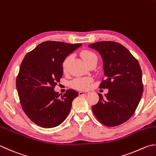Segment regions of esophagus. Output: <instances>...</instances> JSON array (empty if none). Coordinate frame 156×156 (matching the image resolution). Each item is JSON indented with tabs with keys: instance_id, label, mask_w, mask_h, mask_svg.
Wrapping results in <instances>:
<instances>
[{
	"instance_id": "1",
	"label": "esophagus",
	"mask_w": 156,
	"mask_h": 156,
	"mask_svg": "<svg viewBox=\"0 0 156 156\" xmlns=\"http://www.w3.org/2000/svg\"><path fill=\"white\" fill-rule=\"evenodd\" d=\"M89 92H83V91H80V92H79V96H82V95H86L88 94Z\"/></svg>"
}]
</instances>
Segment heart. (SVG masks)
<instances>
[{
	"mask_svg": "<svg viewBox=\"0 0 156 156\" xmlns=\"http://www.w3.org/2000/svg\"><path fill=\"white\" fill-rule=\"evenodd\" d=\"M81 55L83 58L85 62L87 64V66H89L90 64H92L94 62L98 61V57L94 53L90 50H83L81 53ZM72 56L70 55H67L64 58L62 64V69L64 73H67L69 69V64L71 60ZM92 81V78L90 77H79L76 78L70 82V86L75 89L85 90H87L90 87V84Z\"/></svg>",
	"mask_w": 156,
	"mask_h": 156,
	"instance_id": "heart-1",
	"label": "heart"
}]
</instances>
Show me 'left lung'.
Returning <instances> with one entry per match:
<instances>
[{
  "instance_id": "obj_1",
  "label": "left lung",
  "mask_w": 156,
  "mask_h": 156,
  "mask_svg": "<svg viewBox=\"0 0 156 156\" xmlns=\"http://www.w3.org/2000/svg\"><path fill=\"white\" fill-rule=\"evenodd\" d=\"M103 61V79L99 87L108 90L105 96L98 94V103L92 111L101 124L109 127L119 126L130 118L136 111L143 92L140 64L122 44L100 41L90 44Z\"/></svg>"
}]
</instances>
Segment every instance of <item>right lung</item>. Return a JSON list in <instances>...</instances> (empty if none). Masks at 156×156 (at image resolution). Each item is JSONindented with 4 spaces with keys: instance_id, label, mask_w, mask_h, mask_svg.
<instances>
[{
    "instance_id": "obj_1",
    "label": "right lung",
    "mask_w": 156,
    "mask_h": 156,
    "mask_svg": "<svg viewBox=\"0 0 156 156\" xmlns=\"http://www.w3.org/2000/svg\"><path fill=\"white\" fill-rule=\"evenodd\" d=\"M81 45L45 41L22 62L16 79L20 103L29 119L41 127L54 128L68 116L79 93L69 90L60 96L54 87L62 77L64 59Z\"/></svg>"
}]
</instances>
